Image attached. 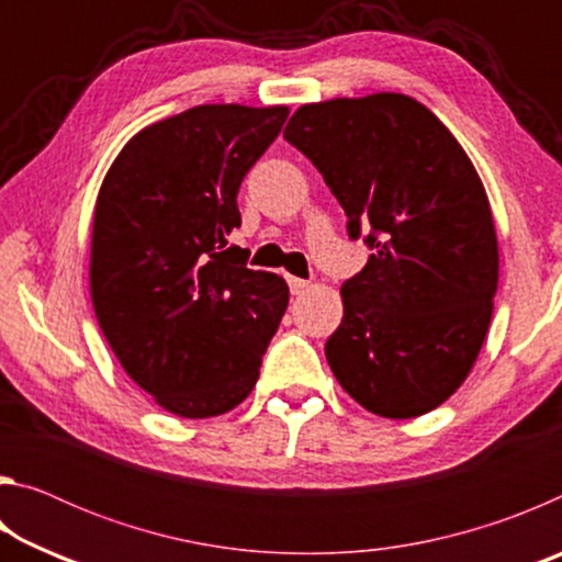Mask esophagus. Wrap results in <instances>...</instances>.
I'll list each match as a JSON object with an SVG mask.
<instances>
[{
  "mask_svg": "<svg viewBox=\"0 0 562 562\" xmlns=\"http://www.w3.org/2000/svg\"><path fill=\"white\" fill-rule=\"evenodd\" d=\"M288 284H290V292L292 294H300L310 288L307 280H300V278H288Z\"/></svg>",
  "mask_w": 562,
  "mask_h": 562,
  "instance_id": "1",
  "label": "esophagus"
}]
</instances>
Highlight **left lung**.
Returning <instances> with one entry per match:
<instances>
[{
  "mask_svg": "<svg viewBox=\"0 0 562 562\" xmlns=\"http://www.w3.org/2000/svg\"><path fill=\"white\" fill-rule=\"evenodd\" d=\"M284 140L347 213L369 262L341 284L345 317L325 355L372 414L412 418L469 376L491 325L498 240L473 164L434 113L404 93L297 109Z\"/></svg>",
  "mask_w": 562,
  "mask_h": 562,
  "instance_id": "obj_1",
  "label": "left lung"
}]
</instances>
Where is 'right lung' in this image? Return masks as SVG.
Here are the masks:
<instances>
[{
    "label": "right lung",
    "mask_w": 562,
    "mask_h": 562,
    "mask_svg": "<svg viewBox=\"0 0 562 562\" xmlns=\"http://www.w3.org/2000/svg\"><path fill=\"white\" fill-rule=\"evenodd\" d=\"M288 109L195 106L136 133L99 190L91 300L121 367L166 412L207 418L252 392L288 282L227 243L237 190Z\"/></svg>",
    "instance_id": "obj_1"
}]
</instances>
